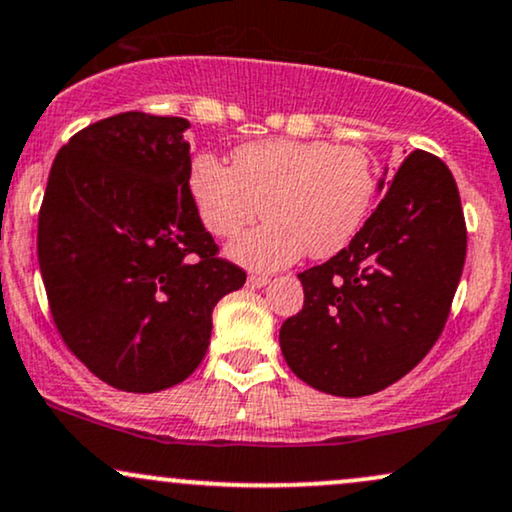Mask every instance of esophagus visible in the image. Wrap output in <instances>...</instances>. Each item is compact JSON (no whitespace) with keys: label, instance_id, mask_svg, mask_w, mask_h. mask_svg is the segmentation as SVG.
<instances>
[{"label":"esophagus","instance_id":"obj_1","mask_svg":"<svg viewBox=\"0 0 512 512\" xmlns=\"http://www.w3.org/2000/svg\"><path fill=\"white\" fill-rule=\"evenodd\" d=\"M269 283V279L267 276H257V274H252V276H248V286H252V288H264Z\"/></svg>","mask_w":512,"mask_h":512}]
</instances>
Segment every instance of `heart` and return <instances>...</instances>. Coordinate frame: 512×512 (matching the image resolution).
<instances>
[{
    "instance_id": "heart-1",
    "label": "heart",
    "mask_w": 512,
    "mask_h": 512,
    "mask_svg": "<svg viewBox=\"0 0 512 512\" xmlns=\"http://www.w3.org/2000/svg\"><path fill=\"white\" fill-rule=\"evenodd\" d=\"M188 195L209 233L236 238L262 214L260 229L229 248L255 272H276L353 243L377 200V164L365 147L329 140H260L240 145L231 169L212 155L188 166Z\"/></svg>"
}]
</instances>
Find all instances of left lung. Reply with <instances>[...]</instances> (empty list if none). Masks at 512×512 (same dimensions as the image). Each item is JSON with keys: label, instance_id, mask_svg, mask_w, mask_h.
<instances>
[{"label": "left lung", "instance_id": "8db88e82", "mask_svg": "<svg viewBox=\"0 0 512 512\" xmlns=\"http://www.w3.org/2000/svg\"><path fill=\"white\" fill-rule=\"evenodd\" d=\"M379 207L353 243L298 274L305 305L279 331L295 377L331 396L377 393L439 338L463 274L467 231L448 166L415 150L379 178Z\"/></svg>", "mask_w": 512, "mask_h": 512}]
</instances>
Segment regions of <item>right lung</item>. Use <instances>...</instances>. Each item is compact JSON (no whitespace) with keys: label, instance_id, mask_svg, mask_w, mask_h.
<instances>
[{"label":"right lung","instance_id":"right-lung-1","mask_svg":"<svg viewBox=\"0 0 512 512\" xmlns=\"http://www.w3.org/2000/svg\"><path fill=\"white\" fill-rule=\"evenodd\" d=\"M190 128L123 112L59 150L38 221L54 324L95 377L155 393L195 372L214 305L245 272L219 260L188 195Z\"/></svg>","mask_w":512,"mask_h":512}]
</instances>
